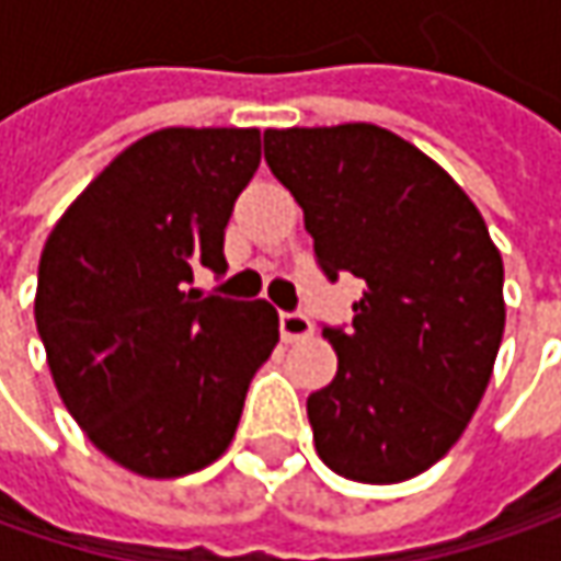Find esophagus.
I'll use <instances>...</instances> for the list:
<instances>
[{
	"mask_svg": "<svg viewBox=\"0 0 561 561\" xmlns=\"http://www.w3.org/2000/svg\"><path fill=\"white\" fill-rule=\"evenodd\" d=\"M280 336L287 343H296V340H306L312 336V321L306 312H280Z\"/></svg>",
	"mask_w": 561,
	"mask_h": 561,
	"instance_id": "1",
	"label": "esophagus"
}]
</instances>
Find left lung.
Wrapping results in <instances>:
<instances>
[{"label":"left lung","mask_w":561,"mask_h":561,"mask_svg":"<svg viewBox=\"0 0 561 561\" xmlns=\"http://www.w3.org/2000/svg\"><path fill=\"white\" fill-rule=\"evenodd\" d=\"M265 162L306 215L314 262L365 280L321 334L336 377L309 397L314 449L362 484H399L462 437L506 328L503 259L440 164L375 124L265 130Z\"/></svg>","instance_id":"left-lung-1"}]
</instances>
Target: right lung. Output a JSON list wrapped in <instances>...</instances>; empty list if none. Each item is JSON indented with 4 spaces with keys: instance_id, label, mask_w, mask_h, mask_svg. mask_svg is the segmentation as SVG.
I'll return each mask as SVG.
<instances>
[{
    "instance_id": "add662e5",
    "label": "right lung",
    "mask_w": 561,
    "mask_h": 561,
    "mask_svg": "<svg viewBox=\"0 0 561 561\" xmlns=\"http://www.w3.org/2000/svg\"><path fill=\"white\" fill-rule=\"evenodd\" d=\"M262 162L255 127H164L127 146L53 227L36 331L58 397L108 459L181 478L233 440L277 312L190 290L225 274V227Z\"/></svg>"
}]
</instances>
